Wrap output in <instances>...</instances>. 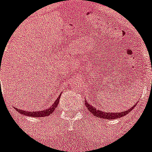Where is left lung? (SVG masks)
<instances>
[{
    "label": "left lung",
    "instance_id": "left-lung-1",
    "mask_svg": "<svg viewBox=\"0 0 152 152\" xmlns=\"http://www.w3.org/2000/svg\"><path fill=\"white\" fill-rule=\"evenodd\" d=\"M85 101V105L87 107V110L89 112L92 113L94 116H96L97 117L100 118V119H117V118L122 117L124 116L126 114H128L130 111L132 110V108L135 106V105H133V107L130 108V109L127 110V111H124L123 112H119V113H116V112H103V111H99V109H97L96 108L93 107V105L92 104H89L87 102V100H84Z\"/></svg>",
    "mask_w": 152,
    "mask_h": 152
}]
</instances>
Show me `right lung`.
I'll list each match as a JSON object with an SVG mask.
<instances>
[{"label":"right lung","instance_id":"1","mask_svg":"<svg viewBox=\"0 0 152 152\" xmlns=\"http://www.w3.org/2000/svg\"><path fill=\"white\" fill-rule=\"evenodd\" d=\"M60 95H59V97H57V100L54 102V103L49 107V108L47 109H44L43 111H25V110H22V109H18V108H16V110L17 111L20 113V114L25 115V116H33V117H44V116H49L50 114H52L53 113V111H55V109L56 108V107L58 105L59 101H60Z\"/></svg>","mask_w":152,"mask_h":152}]
</instances>
